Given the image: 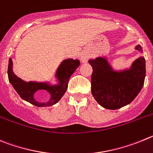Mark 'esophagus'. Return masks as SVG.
<instances>
[{
	"label": "esophagus",
	"mask_w": 153,
	"mask_h": 153,
	"mask_svg": "<svg viewBox=\"0 0 153 153\" xmlns=\"http://www.w3.org/2000/svg\"><path fill=\"white\" fill-rule=\"evenodd\" d=\"M88 56H86V55H84V56H82V61L83 62H88Z\"/></svg>",
	"instance_id": "1"
}]
</instances>
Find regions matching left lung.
Returning a JSON list of instances; mask_svg holds the SVG:
<instances>
[{"label":"left lung","mask_w":153,"mask_h":153,"mask_svg":"<svg viewBox=\"0 0 153 153\" xmlns=\"http://www.w3.org/2000/svg\"><path fill=\"white\" fill-rule=\"evenodd\" d=\"M136 49L143 52L140 45ZM92 66L91 93L97 102L106 109L117 110L131 103L144 85L145 58L135 60L128 71L115 72L102 57L89 60Z\"/></svg>","instance_id":"1"}]
</instances>
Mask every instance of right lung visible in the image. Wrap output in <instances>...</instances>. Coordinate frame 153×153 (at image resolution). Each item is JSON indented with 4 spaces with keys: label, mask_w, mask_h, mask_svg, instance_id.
Listing matches in <instances>:
<instances>
[{
    "label": "right lung",
    "mask_w": 153,
    "mask_h": 153,
    "mask_svg": "<svg viewBox=\"0 0 153 153\" xmlns=\"http://www.w3.org/2000/svg\"><path fill=\"white\" fill-rule=\"evenodd\" d=\"M80 65L78 60L66 59L62 62L59 68H58L56 75L59 79L60 84L56 86H49L46 84L36 83V82H25L17 78L12 71V60L9 59L8 64V79L11 83L16 91L22 99L27 100L30 104L37 107H49L57 103L64 95L68 88V82L70 77ZM44 89L51 94V100L46 103H39L33 98V94L38 90Z\"/></svg>",
    "instance_id": "add662e5"
}]
</instances>
